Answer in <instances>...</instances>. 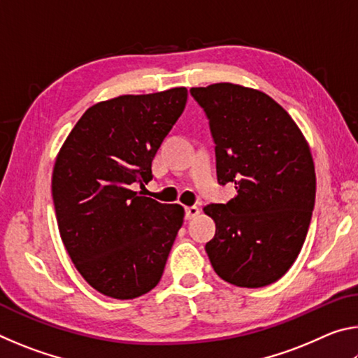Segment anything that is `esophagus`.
I'll use <instances>...</instances> for the list:
<instances>
[{
    "label": "esophagus",
    "instance_id": "esophagus-1",
    "mask_svg": "<svg viewBox=\"0 0 358 358\" xmlns=\"http://www.w3.org/2000/svg\"><path fill=\"white\" fill-rule=\"evenodd\" d=\"M199 213H201V210H199L196 205H192V207H186V220L189 221V220H194V217H196Z\"/></svg>",
    "mask_w": 358,
    "mask_h": 358
}]
</instances>
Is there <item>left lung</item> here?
I'll list each match as a JSON object with an SVG mask.
<instances>
[{"instance_id": "obj_1", "label": "left lung", "mask_w": 358, "mask_h": 358, "mask_svg": "<svg viewBox=\"0 0 358 358\" xmlns=\"http://www.w3.org/2000/svg\"><path fill=\"white\" fill-rule=\"evenodd\" d=\"M215 141L217 181L235 183L227 203L203 207L216 224L205 251L216 275L264 287L292 266L310 227L316 172L290 115L259 90L235 83L191 88Z\"/></svg>"}]
</instances>
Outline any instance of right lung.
I'll list each match as a JSON object with an SVG mask.
<instances>
[{
  "instance_id": "1",
  "label": "right lung",
  "mask_w": 358,
  "mask_h": 358,
  "mask_svg": "<svg viewBox=\"0 0 358 358\" xmlns=\"http://www.w3.org/2000/svg\"><path fill=\"white\" fill-rule=\"evenodd\" d=\"M185 87L123 94L90 107L57 156L52 197L63 245L98 292L131 300L159 282L185 208L134 187L183 113Z\"/></svg>"
}]
</instances>
